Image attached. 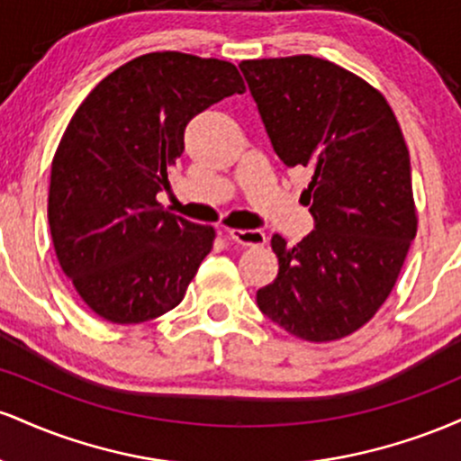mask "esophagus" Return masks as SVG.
Returning a JSON list of instances; mask_svg holds the SVG:
<instances>
[{"label": "esophagus", "mask_w": 461, "mask_h": 461, "mask_svg": "<svg viewBox=\"0 0 461 461\" xmlns=\"http://www.w3.org/2000/svg\"><path fill=\"white\" fill-rule=\"evenodd\" d=\"M227 238L242 247H262L267 242V234L262 230H230Z\"/></svg>", "instance_id": "34e87169"}]
</instances>
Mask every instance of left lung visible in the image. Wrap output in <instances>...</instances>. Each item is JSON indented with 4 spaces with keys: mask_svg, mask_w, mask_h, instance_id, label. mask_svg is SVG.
Returning <instances> with one entry per match:
<instances>
[{
    "mask_svg": "<svg viewBox=\"0 0 461 461\" xmlns=\"http://www.w3.org/2000/svg\"><path fill=\"white\" fill-rule=\"evenodd\" d=\"M253 99L288 168L310 171L314 231L279 234L262 314L308 342L351 336L393 293L416 238L410 151L385 97L366 79L314 56L242 60Z\"/></svg>",
    "mask_w": 461,
    "mask_h": 461,
    "instance_id": "8db88e82",
    "label": "left lung"
}]
</instances>
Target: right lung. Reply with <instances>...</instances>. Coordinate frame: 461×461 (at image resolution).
<instances>
[{
  "label": "right lung",
  "instance_id": "obj_1",
  "mask_svg": "<svg viewBox=\"0 0 461 461\" xmlns=\"http://www.w3.org/2000/svg\"><path fill=\"white\" fill-rule=\"evenodd\" d=\"M245 93L227 60L153 51L105 76L68 121L51 160V240L79 299L114 325L179 305L212 251V225L156 199L194 114Z\"/></svg>",
  "mask_w": 461,
  "mask_h": 461
}]
</instances>
